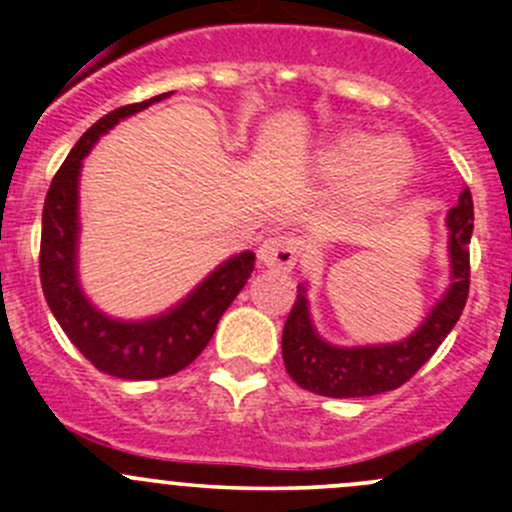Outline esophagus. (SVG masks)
I'll return each instance as SVG.
<instances>
[{
    "mask_svg": "<svg viewBox=\"0 0 512 512\" xmlns=\"http://www.w3.org/2000/svg\"><path fill=\"white\" fill-rule=\"evenodd\" d=\"M299 255H302V242L297 237L289 235H275L267 237L265 242L257 250V260L260 265L270 267V270L277 272H289L294 265H297Z\"/></svg>",
    "mask_w": 512,
    "mask_h": 512,
    "instance_id": "obj_1",
    "label": "esophagus"
}]
</instances>
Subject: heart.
Returning a JSON list of instances; mask_svg holds the SVG:
<instances>
[{"label": "heart", "mask_w": 512, "mask_h": 512, "mask_svg": "<svg viewBox=\"0 0 512 512\" xmlns=\"http://www.w3.org/2000/svg\"><path fill=\"white\" fill-rule=\"evenodd\" d=\"M319 173L334 185V205L347 220H371L386 213L414 175V156L401 141H381L366 131H349L324 143Z\"/></svg>", "instance_id": "1"}]
</instances>
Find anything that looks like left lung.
<instances>
[{
	"label": "left lung",
	"instance_id": "1",
	"mask_svg": "<svg viewBox=\"0 0 512 512\" xmlns=\"http://www.w3.org/2000/svg\"><path fill=\"white\" fill-rule=\"evenodd\" d=\"M448 260L451 285L436 307L426 314L414 334L394 344H366V347H337L322 339L309 317L307 287H297V302L289 312L282 332V359L287 374L302 389L329 399H356L399 389L411 379L433 352L441 347L456 322L471 287V245L473 198L463 188L458 203L448 210Z\"/></svg>",
	"mask_w": 512,
	"mask_h": 512
}]
</instances>
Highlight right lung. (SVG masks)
Listing matches in <instances>:
<instances>
[{"instance_id":"obj_1","label":"right lung","mask_w":512,"mask_h":512,"mask_svg":"<svg viewBox=\"0 0 512 512\" xmlns=\"http://www.w3.org/2000/svg\"><path fill=\"white\" fill-rule=\"evenodd\" d=\"M168 94L128 103L98 118L71 148L49 185L41 213L39 272L46 304L66 337L103 374L118 379H163L198 359L213 339L223 312L255 270V252L245 250L215 267L183 302L158 317L126 322L103 314L79 285V175L84 158L118 121Z\"/></svg>"}]
</instances>
